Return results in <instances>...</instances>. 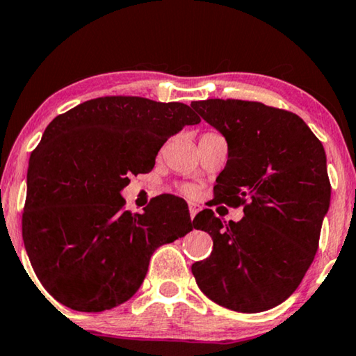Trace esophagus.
<instances>
[{"label":"esophagus","instance_id":"34e87169","mask_svg":"<svg viewBox=\"0 0 356 356\" xmlns=\"http://www.w3.org/2000/svg\"><path fill=\"white\" fill-rule=\"evenodd\" d=\"M188 209H190V217H191V220H193L196 213H198V212L201 211V206L196 204V202H190Z\"/></svg>","mask_w":356,"mask_h":356}]
</instances>
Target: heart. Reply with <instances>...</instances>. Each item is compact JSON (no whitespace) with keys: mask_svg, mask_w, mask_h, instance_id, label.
<instances>
[{"mask_svg":"<svg viewBox=\"0 0 356 356\" xmlns=\"http://www.w3.org/2000/svg\"><path fill=\"white\" fill-rule=\"evenodd\" d=\"M184 190L187 191V193H191V188H190V187H184Z\"/></svg>","mask_w":356,"mask_h":356,"instance_id":"heart-1","label":"heart"}]
</instances>
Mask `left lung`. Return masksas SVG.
<instances>
[{
  "label": "left lung",
  "mask_w": 356,
  "mask_h": 356,
  "mask_svg": "<svg viewBox=\"0 0 356 356\" xmlns=\"http://www.w3.org/2000/svg\"><path fill=\"white\" fill-rule=\"evenodd\" d=\"M191 107L228 143L216 201L244 206L238 223L225 225L212 209L193 218L213 249L191 273L218 306L245 314L273 309L300 286L318 249L331 200L323 145L301 117L257 101L206 99Z\"/></svg>",
  "instance_id": "8db88e82"
}]
</instances>
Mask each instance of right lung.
<instances>
[{
  "label": "right lung",
  "mask_w": 356,
  "mask_h": 356,
  "mask_svg": "<svg viewBox=\"0 0 356 356\" xmlns=\"http://www.w3.org/2000/svg\"><path fill=\"white\" fill-rule=\"evenodd\" d=\"M200 122L184 103L103 97L49 123L28 165L22 236L56 301L79 312L117 307L139 290L152 253L193 229L177 196L131 213L120 191L154 169L172 134Z\"/></svg>",
  "instance_id": "add662e5"
}]
</instances>
